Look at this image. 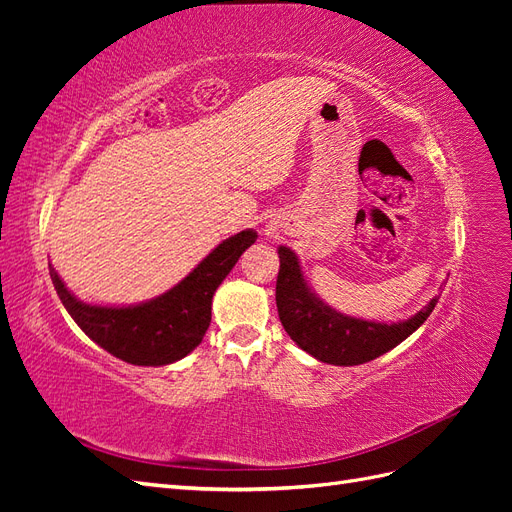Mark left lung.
<instances>
[{
    "mask_svg": "<svg viewBox=\"0 0 512 512\" xmlns=\"http://www.w3.org/2000/svg\"><path fill=\"white\" fill-rule=\"evenodd\" d=\"M277 254H280V273L275 284L277 314L292 342L322 363L350 367L378 359L421 327L438 303V297L431 299L412 318L391 324L352 318L316 297V292L305 282L297 254L290 247L280 245Z\"/></svg>",
    "mask_w": 512,
    "mask_h": 512,
    "instance_id": "8db88e82",
    "label": "left lung"
}]
</instances>
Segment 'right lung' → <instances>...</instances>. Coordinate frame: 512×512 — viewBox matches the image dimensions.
Here are the masks:
<instances>
[{
  "label": "right lung",
  "mask_w": 512,
  "mask_h": 512,
  "mask_svg": "<svg viewBox=\"0 0 512 512\" xmlns=\"http://www.w3.org/2000/svg\"><path fill=\"white\" fill-rule=\"evenodd\" d=\"M256 230L247 228L222 241L200 265L160 297L128 305H89L74 297L49 265L53 286L68 314L87 337L117 359L160 367L188 356L209 329L211 299L241 254L256 241Z\"/></svg>",
  "instance_id": "obj_1"
}]
</instances>
